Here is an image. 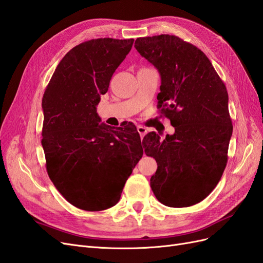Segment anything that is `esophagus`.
<instances>
[{
  "label": "esophagus",
  "mask_w": 263,
  "mask_h": 263,
  "mask_svg": "<svg viewBox=\"0 0 263 263\" xmlns=\"http://www.w3.org/2000/svg\"><path fill=\"white\" fill-rule=\"evenodd\" d=\"M137 132L139 133L140 137H141V138H144V136H145V135L147 134V128H146V127H144V126L138 125V126H137Z\"/></svg>",
  "instance_id": "34e87169"
}]
</instances>
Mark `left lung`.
<instances>
[{"label": "left lung", "instance_id": "left-lung-1", "mask_svg": "<svg viewBox=\"0 0 263 263\" xmlns=\"http://www.w3.org/2000/svg\"><path fill=\"white\" fill-rule=\"evenodd\" d=\"M137 51L161 77L158 105L173 135L144 137L145 153L158 169L150 179L157 200L170 208L200 203L224 172L233 134L225 83L206 54L174 35L139 37Z\"/></svg>", "mask_w": 263, "mask_h": 263}]
</instances>
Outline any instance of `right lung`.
<instances>
[{
	"label": "right lung",
	"instance_id": "obj_1",
	"mask_svg": "<svg viewBox=\"0 0 263 263\" xmlns=\"http://www.w3.org/2000/svg\"><path fill=\"white\" fill-rule=\"evenodd\" d=\"M134 39L98 38L73 47L55 68L43 97L47 173L76 208L98 212L118 203L144 154L133 125H100L97 105Z\"/></svg>",
	"mask_w": 263,
	"mask_h": 263
}]
</instances>
